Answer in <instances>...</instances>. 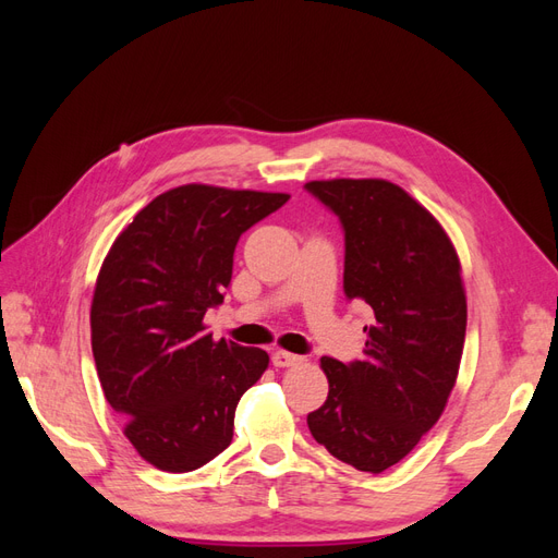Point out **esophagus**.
Masks as SVG:
<instances>
[{
    "instance_id": "34e87169",
    "label": "esophagus",
    "mask_w": 558,
    "mask_h": 558,
    "mask_svg": "<svg viewBox=\"0 0 558 558\" xmlns=\"http://www.w3.org/2000/svg\"><path fill=\"white\" fill-rule=\"evenodd\" d=\"M272 363H275V367H291V365L302 363V356H295V353H289V351H275Z\"/></svg>"
}]
</instances>
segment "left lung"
I'll use <instances>...</instances> for the list:
<instances>
[{"instance_id": "8db88e82", "label": "left lung", "mask_w": 558, "mask_h": 558, "mask_svg": "<svg viewBox=\"0 0 558 558\" xmlns=\"http://www.w3.org/2000/svg\"><path fill=\"white\" fill-rule=\"evenodd\" d=\"M305 189L340 216L347 300L375 314L363 361L320 359L330 388L307 426L335 459L377 475L447 408L468 324L461 263L437 218L391 181L330 179Z\"/></svg>"}]
</instances>
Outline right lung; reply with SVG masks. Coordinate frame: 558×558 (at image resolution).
Masks as SVG:
<instances>
[{"label":"right lung","mask_w":558,"mask_h":558,"mask_svg":"<svg viewBox=\"0 0 558 558\" xmlns=\"http://www.w3.org/2000/svg\"><path fill=\"white\" fill-rule=\"evenodd\" d=\"M289 197L179 185L107 253L90 307L97 377L125 437L158 470H197L232 442L238 402L269 356L216 342L202 318L223 302L242 232Z\"/></svg>","instance_id":"add662e5"}]
</instances>
